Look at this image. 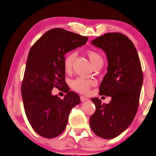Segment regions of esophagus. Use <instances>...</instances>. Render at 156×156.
<instances>
[{"label": "esophagus", "instance_id": "1", "mask_svg": "<svg viewBox=\"0 0 156 156\" xmlns=\"http://www.w3.org/2000/svg\"><path fill=\"white\" fill-rule=\"evenodd\" d=\"M88 100V98L84 97V96H80V101H82V102H83V101H85Z\"/></svg>", "mask_w": 156, "mask_h": 156}]
</instances>
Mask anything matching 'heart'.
Here are the masks:
<instances>
[{
	"mask_svg": "<svg viewBox=\"0 0 156 156\" xmlns=\"http://www.w3.org/2000/svg\"><path fill=\"white\" fill-rule=\"evenodd\" d=\"M87 55L89 56L90 63H92L93 66H94L98 62L102 61L101 56L94 51H89ZM76 55L75 52H70L64 58L63 65L64 68L66 71H69L72 68L73 62L76 58ZM94 84V81L91 80H87V79L83 78H78L72 82V85L73 89L77 91L83 93H87L89 92L90 87L93 86Z\"/></svg>",
	"mask_w": 156,
	"mask_h": 156,
	"instance_id": "heart-1",
	"label": "heart"
}]
</instances>
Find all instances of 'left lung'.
Listing matches in <instances>:
<instances>
[{
  "label": "left lung",
  "mask_w": 156,
  "mask_h": 156,
  "mask_svg": "<svg viewBox=\"0 0 156 156\" xmlns=\"http://www.w3.org/2000/svg\"><path fill=\"white\" fill-rule=\"evenodd\" d=\"M91 44L106 53L107 73L100 94L111 97L108 104L91 98L96 110L89 119L95 134L104 139L118 136L131 125L136 114L143 82L140 61L132 41L121 33H108Z\"/></svg>",
  "instance_id": "1"
}]
</instances>
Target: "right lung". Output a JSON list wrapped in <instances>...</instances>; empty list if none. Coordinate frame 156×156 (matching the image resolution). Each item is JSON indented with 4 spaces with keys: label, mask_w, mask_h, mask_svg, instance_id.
<instances>
[{
    "label": "right lung",
    "mask_w": 156,
    "mask_h": 156,
    "mask_svg": "<svg viewBox=\"0 0 156 156\" xmlns=\"http://www.w3.org/2000/svg\"><path fill=\"white\" fill-rule=\"evenodd\" d=\"M89 37L62 29H52L44 34L30 50L22 97L25 113L31 127L39 135L52 138L66 129L69 112L80 103L77 93L66 86L65 55L84 46ZM54 87H62L67 94L61 100L53 96Z\"/></svg>",
    "instance_id": "add662e5"
}]
</instances>
